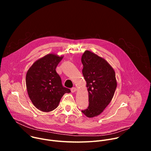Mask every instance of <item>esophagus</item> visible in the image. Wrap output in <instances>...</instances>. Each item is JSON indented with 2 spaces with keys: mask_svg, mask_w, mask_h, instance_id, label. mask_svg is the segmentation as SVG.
<instances>
[{
  "mask_svg": "<svg viewBox=\"0 0 151 151\" xmlns=\"http://www.w3.org/2000/svg\"><path fill=\"white\" fill-rule=\"evenodd\" d=\"M76 88H75V87H73L72 89H71V91H72V93H75V92H76Z\"/></svg>",
  "mask_w": 151,
  "mask_h": 151,
  "instance_id": "esophagus-1",
  "label": "esophagus"
}]
</instances>
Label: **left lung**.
Wrapping results in <instances>:
<instances>
[{
	"mask_svg": "<svg viewBox=\"0 0 151 151\" xmlns=\"http://www.w3.org/2000/svg\"><path fill=\"white\" fill-rule=\"evenodd\" d=\"M81 61L89 100L88 109L82 112L93 118L103 112L114 96L117 86L115 72L105 59L90 51L83 52Z\"/></svg>",
	"mask_w": 151,
	"mask_h": 151,
	"instance_id": "left-lung-1",
	"label": "left lung"
}]
</instances>
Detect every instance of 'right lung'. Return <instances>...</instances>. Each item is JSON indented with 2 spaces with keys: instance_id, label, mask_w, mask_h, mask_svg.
<instances>
[{
  "instance_id": "obj_1",
  "label": "right lung",
  "mask_w": 151,
  "mask_h": 151,
  "mask_svg": "<svg viewBox=\"0 0 151 151\" xmlns=\"http://www.w3.org/2000/svg\"><path fill=\"white\" fill-rule=\"evenodd\" d=\"M63 56L48 54L36 60L27 70L26 78L29 97L42 112H49L58 107L62 96L70 93L63 87L55 69Z\"/></svg>"
}]
</instances>
